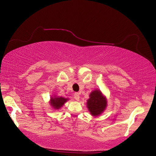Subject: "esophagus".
Listing matches in <instances>:
<instances>
[{
  "label": "esophagus",
  "mask_w": 156,
  "mask_h": 156,
  "mask_svg": "<svg viewBox=\"0 0 156 156\" xmlns=\"http://www.w3.org/2000/svg\"><path fill=\"white\" fill-rule=\"evenodd\" d=\"M74 98L76 100V101H79V100H80V94L77 93V92L74 93Z\"/></svg>",
  "instance_id": "34e87169"
}]
</instances>
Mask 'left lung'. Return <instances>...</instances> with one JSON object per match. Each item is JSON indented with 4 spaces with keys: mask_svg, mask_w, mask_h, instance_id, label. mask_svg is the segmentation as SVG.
Returning a JSON list of instances; mask_svg holds the SVG:
<instances>
[{
    "mask_svg": "<svg viewBox=\"0 0 156 156\" xmlns=\"http://www.w3.org/2000/svg\"><path fill=\"white\" fill-rule=\"evenodd\" d=\"M89 97L90 98L87 101V107L93 116H98L105 109L106 106V99L99 90L92 91Z\"/></svg>",
    "mask_w": 156,
    "mask_h": 156,
    "instance_id": "8db88e82",
    "label": "left lung"
}]
</instances>
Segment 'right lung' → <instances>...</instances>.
<instances>
[{
    "label": "right lung",
    "instance_id": "right-lung-1",
    "mask_svg": "<svg viewBox=\"0 0 156 156\" xmlns=\"http://www.w3.org/2000/svg\"><path fill=\"white\" fill-rule=\"evenodd\" d=\"M67 99L63 97H55L51 99V105L55 109H58L64 105V104L67 101Z\"/></svg>",
    "mask_w": 156,
    "mask_h": 156
}]
</instances>
